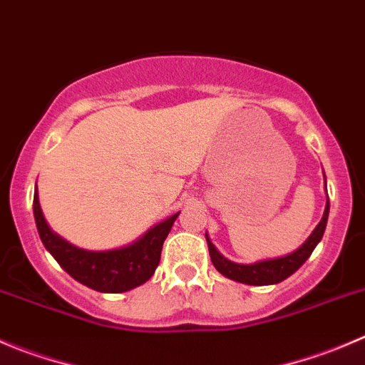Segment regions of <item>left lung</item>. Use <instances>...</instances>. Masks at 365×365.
<instances>
[{
	"label": "left lung",
	"instance_id": "obj_1",
	"mask_svg": "<svg viewBox=\"0 0 365 365\" xmlns=\"http://www.w3.org/2000/svg\"><path fill=\"white\" fill-rule=\"evenodd\" d=\"M324 189H327V176H324ZM328 214H330V201L327 197V207H324L323 217H321L319 225L314 228L309 239L302 244L292 253L284 255L278 258H267V260H258L255 264H237V262L228 260L222 257L217 251V247L212 244L208 233H205L208 244V251H210V260L214 267L221 272L222 277L230 278L233 282H240L246 285H274L284 282L291 274H294L299 267L307 262V258L312 255L317 244L323 239V233L327 230Z\"/></svg>",
	"mask_w": 365,
	"mask_h": 365
}]
</instances>
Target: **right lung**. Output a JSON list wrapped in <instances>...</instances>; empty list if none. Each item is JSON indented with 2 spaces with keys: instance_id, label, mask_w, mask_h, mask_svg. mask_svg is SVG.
I'll return each mask as SVG.
<instances>
[{
  "instance_id": "add662e5",
  "label": "right lung",
  "mask_w": 365,
  "mask_h": 365,
  "mask_svg": "<svg viewBox=\"0 0 365 365\" xmlns=\"http://www.w3.org/2000/svg\"><path fill=\"white\" fill-rule=\"evenodd\" d=\"M34 215L42 244L67 274H71L80 284L87 285L88 289L115 294V292L132 291L153 277L155 269L160 262L165 237L171 232L180 212L151 226L143 237L133 240L128 246L107 251L81 250L53 232L42 214L37 185L34 196Z\"/></svg>"
}]
</instances>
